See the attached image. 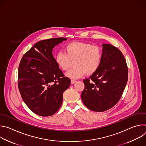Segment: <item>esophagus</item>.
Here are the masks:
<instances>
[{
	"label": "esophagus",
	"instance_id": "obj_1",
	"mask_svg": "<svg viewBox=\"0 0 146 146\" xmlns=\"http://www.w3.org/2000/svg\"><path fill=\"white\" fill-rule=\"evenodd\" d=\"M76 82V81L75 80H71V84H73L74 83Z\"/></svg>",
	"mask_w": 146,
	"mask_h": 146
}]
</instances>
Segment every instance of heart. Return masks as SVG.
<instances>
[{"mask_svg":"<svg viewBox=\"0 0 146 146\" xmlns=\"http://www.w3.org/2000/svg\"><path fill=\"white\" fill-rule=\"evenodd\" d=\"M65 51L56 54L55 61L63 71L68 70L73 61L74 67L66 73V76L70 78H79L86 73L92 74L100 68L102 51L97 46L75 41L68 44Z\"/></svg>","mask_w":146,"mask_h":146,"instance_id":"obj_1","label":"heart"}]
</instances>
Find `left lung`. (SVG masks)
Segmentation results:
<instances>
[{
	"mask_svg": "<svg viewBox=\"0 0 146 146\" xmlns=\"http://www.w3.org/2000/svg\"><path fill=\"white\" fill-rule=\"evenodd\" d=\"M102 60L99 69L84 80L81 99L89 109L102 112L113 108L122 96L128 81L126 60L115 47L102 44Z\"/></svg>",
	"mask_w": 146,
	"mask_h": 146,
	"instance_id": "obj_1",
	"label": "left lung"
}]
</instances>
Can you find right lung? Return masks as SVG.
<instances>
[{"mask_svg": "<svg viewBox=\"0 0 146 146\" xmlns=\"http://www.w3.org/2000/svg\"><path fill=\"white\" fill-rule=\"evenodd\" d=\"M67 38L43 40L36 43L21 60L18 86L29 109L43 117L54 114L60 108L63 94L70 85L52 55L55 46Z\"/></svg>", "mask_w": 146, "mask_h": 146, "instance_id": "obj_1", "label": "right lung"}]
</instances>
